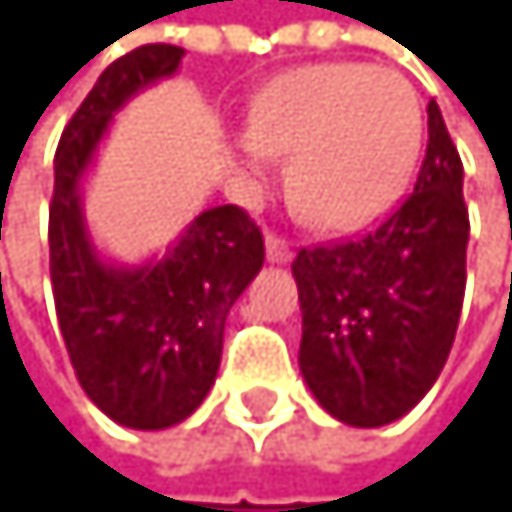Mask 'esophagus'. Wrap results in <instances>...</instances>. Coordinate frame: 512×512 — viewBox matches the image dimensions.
Masks as SVG:
<instances>
[{"mask_svg": "<svg viewBox=\"0 0 512 512\" xmlns=\"http://www.w3.org/2000/svg\"><path fill=\"white\" fill-rule=\"evenodd\" d=\"M266 256H269V262H291V246H288V240L269 234L266 237Z\"/></svg>", "mask_w": 512, "mask_h": 512, "instance_id": "esophagus-1", "label": "esophagus"}]
</instances>
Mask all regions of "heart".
<instances>
[{
	"label": "heart",
	"mask_w": 512,
	"mask_h": 512,
	"mask_svg": "<svg viewBox=\"0 0 512 512\" xmlns=\"http://www.w3.org/2000/svg\"><path fill=\"white\" fill-rule=\"evenodd\" d=\"M420 147L423 108L401 73L320 63L285 73L253 102L240 166L253 185H266L275 156H291L288 192L298 214L352 230L401 198Z\"/></svg>",
	"instance_id": "1"
}]
</instances>
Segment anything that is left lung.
Listing matches in <instances>:
<instances>
[{
  "mask_svg": "<svg viewBox=\"0 0 512 512\" xmlns=\"http://www.w3.org/2000/svg\"><path fill=\"white\" fill-rule=\"evenodd\" d=\"M413 192L372 234L301 250L298 365L317 404L346 426L401 420L433 388L465 298V169L436 102Z\"/></svg>",
  "mask_w": 512,
  "mask_h": 512,
  "instance_id": "8db88e82",
  "label": "left lung"
}]
</instances>
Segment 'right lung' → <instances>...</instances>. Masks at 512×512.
<instances>
[{"instance_id":"right-lung-1","label":"right lung","mask_w":512,"mask_h":512,"mask_svg":"<svg viewBox=\"0 0 512 512\" xmlns=\"http://www.w3.org/2000/svg\"><path fill=\"white\" fill-rule=\"evenodd\" d=\"M182 47L147 44L115 60L66 124L54 156L50 282L76 378L89 401L131 430H166L201 407L224 349L230 307L262 269V234L237 205L201 211L137 266L102 256L82 189L118 111L179 73Z\"/></svg>"}]
</instances>
